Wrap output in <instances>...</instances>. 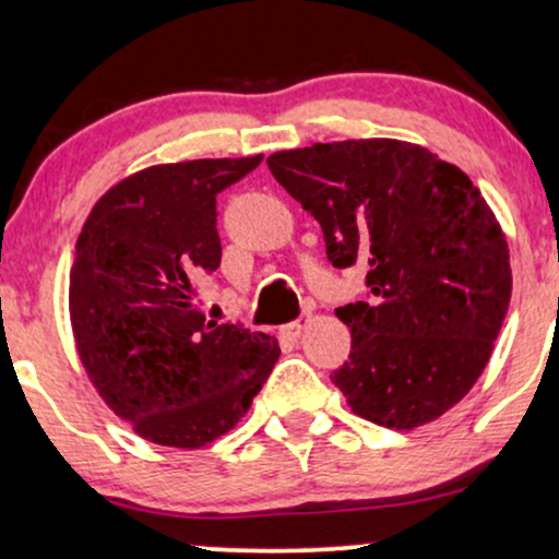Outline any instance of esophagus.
<instances>
[{
	"label": "esophagus",
	"mask_w": 559,
	"mask_h": 559,
	"mask_svg": "<svg viewBox=\"0 0 559 559\" xmlns=\"http://www.w3.org/2000/svg\"><path fill=\"white\" fill-rule=\"evenodd\" d=\"M307 325H310V312H299V316L294 318L292 323L281 325V333H284L286 338H299L301 331H305Z\"/></svg>",
	"instance_id": "esophagus-1"
}]
</instances>
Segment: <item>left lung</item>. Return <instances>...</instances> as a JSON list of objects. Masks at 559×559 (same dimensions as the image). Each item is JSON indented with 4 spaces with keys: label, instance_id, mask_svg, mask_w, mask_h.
I'll return each instance as SVG.
<instances>
[{
    "label": "left lung",
    "instance_id": "left-lung-1",
    "mask_svg": "<svg viewBox=\"0 0 559 559\" xmlns=\"http://www.w3.org/2000/svg\"><path fill=\"white\" fill-rule=\"evenodd\" d=\"M267 168L320 223L333 267L368 265V297L336 310L352 349L331 381L352 413L396 431L444 415L484 373L512 292L480 191L394 139L275 152Z\"/></svg>",
    "mask_w": 559,
    "mask_h": 559
}]
</instances>
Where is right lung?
I'll return each instance as SVG.
<instances>
[{
  "label": "right lung",
  "instance_id": "obj_1",
  "mask_svg": "<svg viewBox=\"0 0 559 559\" xmlns=\"http://www.w3.org/2000/svg\"><path fill=\"white\" fill-rule=\"evenodd\" d=\"M262 155L155 165L88 213L70 271V323L88 378L120 420L163 447L228 433L271 376L267 333L204 318L197 284L221 267L217 194Z\"/></svg>",
  "mask_w": 559,
  "mask_h": 559
}]
</instances>
